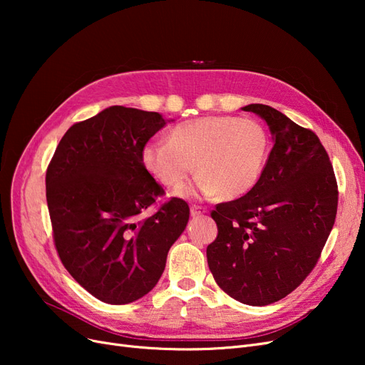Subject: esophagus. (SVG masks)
I'll return each instance as SVG.
<instances>
[{"instance_id": "34e87169", "label": "esophagus", "mask_w": 365, "mask_h": 365, "mask_svg": "<svg viewBox=\"0 0 365 365\" xmlns=\"http://www.w3.org/2000/svg\"><path fill=\"white\" fill-rule=\"evenodd\" d=\"M207 213V208L202 205H192L190 207V215L192 216H202Z\"/></svg>"}]
</instances>
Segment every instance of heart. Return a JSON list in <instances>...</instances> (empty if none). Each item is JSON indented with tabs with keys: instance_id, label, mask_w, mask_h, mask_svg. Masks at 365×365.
Returning <instances> with one entry per match:
<instances>
[{
	"instance_id": "1",
	"label": "heart",
	"mask_w": 365,
	"mask_h": 365,
	"mask_svg": "<svg viewBox=\"0 0 365 365\" xmlns=\"http://www.w3.org/2000/svg\"><path fill=\"white\" fill-rule=\"evenodd\" d=\"M269 149L267 130L252 118L208 115L182 121L169 141H149L141 150L146 170L163 185L181 187L195 172L180 196H213L235 200L254 189L264 169Z\"/></svg>"
}]
</instances>
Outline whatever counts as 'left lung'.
I'll list each match as a JSON object with an SVG mask.
<instances>
[{
  "instance_id": "obj_1",
  "label": "left lung",
  "mask_w": 365,
  "mask_h": 365,
  "mask_svg": "<svg viewBox=\"0 0 365 365\" xmlns=\"http://www.w3.org/2000/svg\"><path fill=\"white\" fill-rule=\"evenodd\" d=\"M242 109L267 121L274 146L254 189L212 212L217 236L207 247V262L230 297L267 306L315 268L335 224L338 184L315 132L268 105Z\"/></svg>"
}]
</instances>
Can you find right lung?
Instances as JSON below:
<instances>
[{"mask_svg": "<svg viewBox=\"0 0 365 365\" xmlns=\"http://www.w3.org/2000/svg\"><path fill=\"white\" fill-rule=\"evenodd\" d=\"M165 125L158 113L109 106L74 123L54 150L46 189L54 247L71 277L101 302L126 304L153 289L190 208L164 195L141 161Z\"/></svg>", "mask_w": 365, "mask_h": 365, "instance_id": "obj_1", "label": "right lung"}]
</instances>
